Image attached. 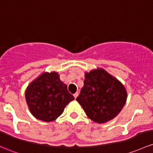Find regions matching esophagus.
Instances as JSON below:
<instances>
[{"mask_svg": "<svg viewBox=\"0 0 153 153\" xmlns=\"http://www.w3.org/2000/svg\"><path fill=\"white\" fill-rule=\"evenodd\" d=\"M73 96H74V97H75V99H76L77 97H78V92L75 93V94H73Z\"/></svg>", "mask_w": 153, "mask_h": 153, "instance_id": "esophagus-1", "label": "esophagus"}]
</instances>
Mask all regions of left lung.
<instances>
[{
    "instance_id": "left-lung-1",
    "label": "left lung",
    "mask_w": 153,
    "mask_h": 153,
    "mask_svg": "<svg viewBox=\"0 0 153 153\" xmlns=\"http://www.w3.org/2000/svg\"><path fill=\"white\" fill-rule=\"evenodd\" d=\"M76 100L90 120L105 123L118 115L127 100V91L118 79L102 68L85 72L83 86Z\"/></svg>"
}]
</instances>
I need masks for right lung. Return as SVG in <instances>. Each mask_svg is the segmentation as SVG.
<instances>
[{"mask_svg":"<svg viewBox=\"0 0 153 153\" xmlns=\"http://www.w3.org/2000/svg\"><path fill=\"white\" fill-rule=\"evenodd\" d=\"M31 114L44 122H53L74 100L58 72H45L30 82L25 93Z\"/></svg>","mask_w":153,"mask_h":153,"instance_id":"1","label":"right lung"}]
</instances>
